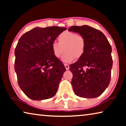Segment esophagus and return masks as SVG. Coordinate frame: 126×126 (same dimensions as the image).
<instances>
[{"instance_id": "obj_1", "label": "esophagus", "mask_w": 126, "mask_h": 126, "mask_svg": "<svg viewBox=\"0 0 126 126\" xmlns=\"http://www.w3.org/2000/svg\"><path fill=\"white\" fill-rule=\"evenodd\" d=\"M64 66L65 67V69H66L67 70H68L69 69V65L68 64H64Z\"/></svg>"}]
</instances>
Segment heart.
<instances>
[{
  "instance_id": "1",
  "label": "heart",
  "mask_w": 126,
  "mask_h": 126,
  "mask_svg": "<svg viewBox=\"0 0 126 126\" xmlns=\"http://www.w3.org/2000/svg\"><path fill=\"white\" fill-rule=\"evenodd\" d=\"M58 42L51 44V49L53 55L56 58H59L63 54L62 60L63 62L71 63L74 59H80L85 53L86 41L85 38L76 33L65 31L60 34Z\"/></svg>"
}]
</instances>
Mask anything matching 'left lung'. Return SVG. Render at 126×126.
<instances>
[{
  "label": "left lung",
  "instance_id": "left-lung-1",
  "mask_svg": "<svg viewBox=\"0 0 126 126\" xmlns=\"http://www.w3.org/2000/svg\"><path fill=\"white\" fill-rule=\"evenodd\" d=\"M83 36L86 41L85 53L69 65L71 81L75 94L84 98H95L103 94L110 83L113 65L111 47L107 37L98 30L87 25L73 26L68 29ZM86 67L87 69L83 70Z\"/></svg>",
  "mask_w": 126,
  "mask_h": 126
}]
</instances>
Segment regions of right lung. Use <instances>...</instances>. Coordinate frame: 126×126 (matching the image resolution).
I'll use <instances>...</instances> for the list:
<instances>
[{"mask_svg": "<svg viewBox=\"0 0 126 126\" xmlns=\"http://www.w3.org/2000/svg\"><path fill=\"white\" fill-rule=\"evenodd\" d=\"M66 28L35 27L20 37L15 49V69L18 83L33 100L53 97L65 71L63 63L53 55L51 44Z\"/></svg>", "mask_w": 126, "mask_h": 126, "instance_id": "1", "label": "right lung"}]
</instances>
